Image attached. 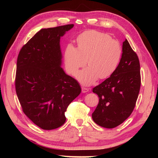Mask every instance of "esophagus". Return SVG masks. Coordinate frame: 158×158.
Here are the masks:
<instances>
[{
	"label": "esophagus",
	"instance_id": "esophagus-1",
	"mask_svg": "<svg viewBox=\"0 0 158 158\" xmlns=\"http://www.w3.org/2000/svg\"><path fill=\"white\" fill-rule=\"evenodd\" d=\"M81 90H82V93H84L89 91V89H87V88H85V87H82Z\"/></svg>",
	"mask_w": 158,
	"mask_h": 158
}]
</instances>
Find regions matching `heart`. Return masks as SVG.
Wrapping results in <instances>:
<instances>
[{
  "mask_svg": "<svg viewBox=\"0 0 158 158\" xmlns=\"http://www.w3.org/2000/svg\"><path fill=\"white\" fill-rule=\"evenodd\" d=\"M78 47L69 43L64 52V64L67 72L74 75L80 68L89 67L77 74L82 84L91 85L97 80L111 76L118 67L122 47L107 33L97 31L83 32L77 37Z\"/></svg>",
  "mask_w": 158,
  "mask_h": 158,
  "instance_id": "obj_1",
  "label": "heart"
}]
</instances>
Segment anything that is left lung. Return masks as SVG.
<instances>
[{
    "mask_svg": "<svg viewBox=\"0 0 158 158\" xmlns=\"http://www.w3.org/2000/svg\"><path fill=\"white\" fill-rule=\"evenodd\" d=\"M122 51L121 62L115 73L93 89L99 97L93 120L105 128L116 127L130 116L140 90L139 60L126 39Z\"/></svg>",
    "mask_w": 158,
    "mask_h": 158,
    "instance_id": "8db88e82",
    "label": "left lung"
}]
</instances>
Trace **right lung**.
Listing matches in <instances>:
<instances>
[{
	"instance_id": "1",
	"label": "right lung",
	"mask_w": 158,
	"mask_h": 158,
	"mask_svg": "<svg viewBox=\"0 0 158 158\" xmlns=\"http://www.w3.org/2000/svg\"><path fill=\"white\" fill-rule=\"evenodd\" d=\"M73 26L42 28L19 53L17 97L23 113L43 130H53L65 123L67 108L81 91L77 80L61 68L60 37Z\"/></svg>"
}]
</instances>
